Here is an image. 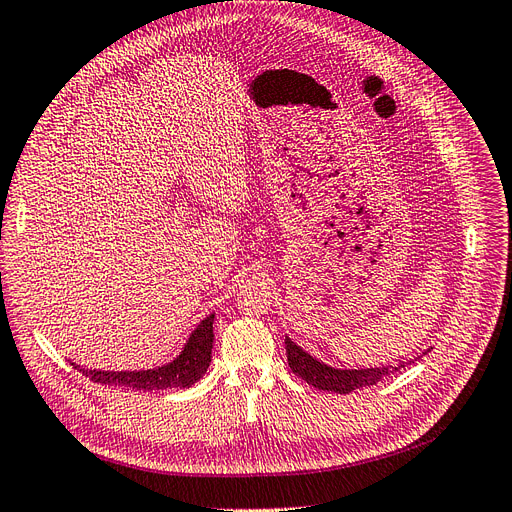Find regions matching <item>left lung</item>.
<instances>
[{
	"mask_svg": "<svg viewBox=\"0 0 512 512\" xmlns=\"http://www.w3.org/2000/svg\"><path fill=\"white\" fill-rule=\"evenodd\" d=\"M285 346H287V361L289 367L295 375H299L301 380H306L318 390H327V392H339V394H350L352 390L358 388H367L375 386L384 377L392 375L394 371H399L409 363H399L396 367L384 365V367H371V369H335L325 363L316 361L314 356L301 350L297 344H293L289 337H285ZM426 354V352H424Z\"/></svg>",
	"mask_w": 512,
	"mask_h": 512,
	"instance_id": "left-lung-1",
	"label": "left lung"
}]
</instances>
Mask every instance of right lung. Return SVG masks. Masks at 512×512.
<instances>
[{"mask_svg":"<svg viewBox=\"0 0 512 512\" xmlns=\"http://www.w3.org/2000/svg\"><path fill=\"white\" fill-rule=\"evenodd\" d=\"M213 320L215 314L206 316L202 323L189 335L187 344L181 354L170 361L168 365L143 371H97L84 369L71 363L75 369L82 371L92 382L109 384V386H124L132 390H166V388H189L196 384L211 365L213 352Z\"/></svg>","mask_w":512,"mask_h":512,"instance_id":"right-lung-1","label":"right lung"}]
</instances>
